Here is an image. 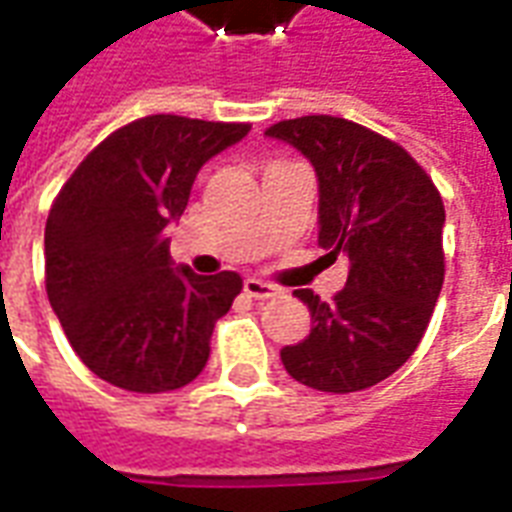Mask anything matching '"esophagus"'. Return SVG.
I'll use <instances>...</instances> for the list:
<instances>
[{
  "label": "esophagus",
  "instance_id": "esophagus-1",
  "mask_svg": "<svg viewBox=\"0 0 512 512\" xmlns=\"http://www.w3.org/2000/svg\"><path fill=\"white\" fill-rule=\"evenodd\" d=\"M244 293L249 295V298H255V301H268V298H276L282 290L276 285H271V282H263V279H246Z\"/></svg>",
  "mask_w": 512,
  "mask_h": 512
}]
</instances>
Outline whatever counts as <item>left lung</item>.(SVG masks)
Segmentation results:
<instances>
[{
    "label": "left lung",
    "mask_w": 512,
    "mask_h": 512,
    "mask_svg": "<svg viewBox=\"0 0 512 512\" xmlns=\"http://www.w3.org/2000/svg\"><path fill=\"white\" fill-rule=\"evenodd\" d=\"M285 140L317 173V244L347 255V282L333 301L295 290L312 314L304 342L282 347L293 380L314 391L352 393L391 377L426 333L445 255V206L426 170L399 143L336 116L279 121Z\"/></svg>",
    "instance_id": "1"
}]
</instances>
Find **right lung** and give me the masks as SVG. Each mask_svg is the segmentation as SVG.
Segmentation results:
<instances>
[{
	"label": "right lung",
	"instance_id": "add662e5",
	"mask_svg": "<svg viewBox=\"0 0 512 512\" xmlns=\"http://www.w3.org/2000/svg\"><path fill=\"white\" fill-rule=\"evenodd\" d=\"M249 124L146 116L78 165L45 222V290L89 372L116 388L165 393L203 372L214 323L241 276L173 266L179 222L200 168Z\"/></svg>",
	"mask_w": 512,
	"mask_h": 512
}]
</instances>
